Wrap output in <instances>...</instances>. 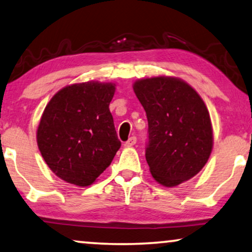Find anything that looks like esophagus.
<instances>
[{"label": "esophagus", "mask_w": 252, "mask_h": 252, "mask_svg": "<svg viewBox=\"0 0 252 252\" xmlns=\"http://www.w3.org/2000/svg\"><path fill=\"white\" fill-rule=\"evenodd\" d=\"M137 143V138L136 137H130L129 139H127L126 143H125V146L126 147H130V146H133L134 144Z\"/></svg>", "instance_id": "1"}]
</instances>
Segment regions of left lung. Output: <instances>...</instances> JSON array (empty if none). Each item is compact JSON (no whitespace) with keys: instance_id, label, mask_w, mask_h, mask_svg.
I'll use <instances>...</instances> for the list:
<instances>
[{"instance_id":"obj_1","label":"left lung","mask_w":252,"mask_h":252,"mask_svg":"<svg viewBox=\"0 0 252 252\" xmlns=\"http://www.w3.org/2000/svg\"><path fill=\"white\" fill-rule=\"evenodd\" d=\"M133 90L147 116L145 157L152 176L166 187L190 179L205 165L214 144L204 101L176 77L139 80Z\"/></svg>"}]
</instances>
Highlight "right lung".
Here are the masks:
<instances>
[{"label":"right lung","instance_id":"obj_1","mask_svg":"<svg viewBox=\"0 0 252 252\" xmlns=\"http://www.w3.org/2000/svg\"><path fill=\"white\" fill-rule=\"evenodd\" d=\"M115 84L90 81L63 88L51 98L37 127V145L52 172L89 186L121 147L109 112Z\"/></svg>","mask_w":252,"mask_h":252}]
</instances>
